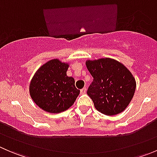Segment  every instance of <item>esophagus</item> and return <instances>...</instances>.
<instances>
[{"instance_id": "esophagus-1", "label": "esophagus", "mask_w": 157, "mask_h": 157, "mask_svg": "<svg viewBox=\"0 0 157 157\" xmlns=\"http://www.w3.org/2000/svg\"><path fill=\"white\" fill-rule=\"evenodd\" d=\"M86 87H83V89L80 90V93H81V94H84V93H86Z\"/></svg>"}]
</instances>
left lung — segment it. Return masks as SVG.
Listing matches in <instances>:
<instances>
[{
    "instance_id": "1",
    "label": "left lung",
    "mask_w": 157,
    "mask_h": 157,
    "mask_svg": "<svg viewBox=\"0 0 157 157\" xmlns=\"http://www.w3.org/2000/svg\"><path fill=\"white\" fill-rule=\"evenodd\" d=\"M86 65L93 77L87 94L95 108L105 115L122 112L135 92L136 81L131 73L118 61L109 58L87 61Z\"/></svg>"
}]
</instances>
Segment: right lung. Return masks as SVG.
Listing matches in <instances>:
<instances>
[{
	"instance_id": "add662e5",
	"label": "right lung",
	"mask_w": 157,
	"mask_h": 157,
	"mask_svg": "<svg viewBox=\"0 0 157 157\" xmlns=\"http://www.w3.org/2000/svg\"><path fill=\"white\" fill-rule=\"evenodd\" d=\"M69 65L58 59L51 60L33 76L29 93L35 103L45 112L59 113L69 109L75 102L80 90L75 81L67 77Z\"/></svg>"
}]
</instances>
